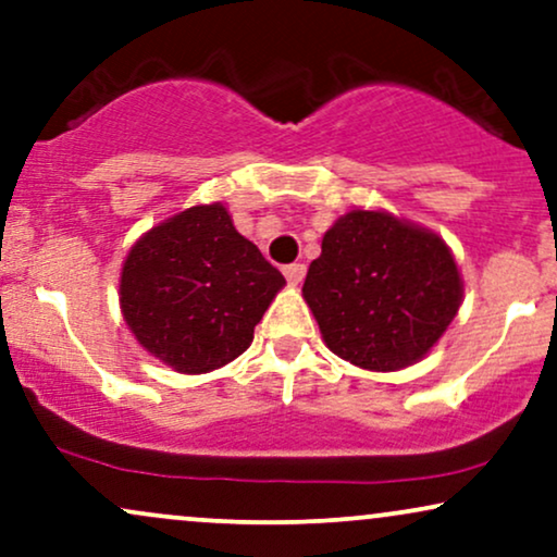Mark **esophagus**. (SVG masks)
Returning a JSON list of instances; mask_svg holds the SVG:
<instances>
[{
  "label": "esophagus",
  "instance_id": "obj_1",
  "mask_svg": "<svg viewBox=\"0 0 557 557\" xmlns=\"http://www.w3.org/2000/svg\"><path fill=\"white\" fill-rule=\"evenodd\" d=\"M305 273H307L305 263H292V265H286V268H284V276H286V281H289V284H294V286L302 284Z\"/></svg>",
  "mask_w": 557,
  "mask_h": 557
}]
</instances>
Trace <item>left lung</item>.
Masks as SVG:
<instances>
[{
    "label": "left lung",
    "mask_w": 557,
    "mask_h": 557,
    "mask_svg": "<svg viewBox=\"0 0 557 557\" xmlns=\"http://www.w3.org/2000/svg\"><path fill=\"white\" fill-rule=\"evenodd\" d=\"M302 294L333 355L388 372L443 336L459 312L461 278L437 234L381 211H351L325 232Z\"/></svg>",
    "instance_id": "8db88e82"
}]
</instances>
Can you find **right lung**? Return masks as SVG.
I'll return each instance as SVG.
<instances>
[{
	"instance_id": "obj_1",
	"label": "right lung",
	"mask_w": 557,
	"mask_h": 557,
	"mask_svg": "<svg viewBox=\"0 0 557 557\" xmlns=\"http://www.w3.org/2000/svg\"><path fill=\"white\" fill-rule=\"evenodd\" d=\"M286 281L234 228L224 206H195L150 228L122 268L129 331L176 372H208L239 357Z\"/></svg>"
}]
</instances>
